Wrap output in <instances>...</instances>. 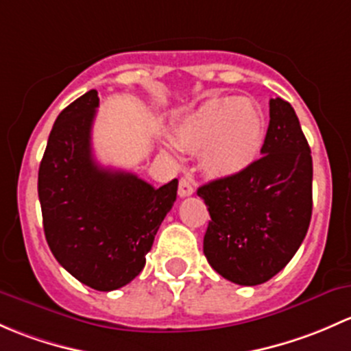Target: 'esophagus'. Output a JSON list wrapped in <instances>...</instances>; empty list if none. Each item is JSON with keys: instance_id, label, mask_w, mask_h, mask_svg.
I'll use <instances>...</instances> for the list:
<instances>
[{"instance_id": "esophagus-1", "label": "esophagus", "mask_w": 351, "mask_h": 351, "mask_svg": "<svg viewBox=\"0 0 351 351\" xmlns=\"http://www.w3.org/2000/svg\"><path fill=\"white\" fill-rule=\"evenodd\" d=\"M194 193V187H193V184L189 182V180L187 179H180L179 180V196L180 197H187V196H191V194Z\"/></svg>"}]
</instances>
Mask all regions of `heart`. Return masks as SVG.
I'll return each instance as SVG.
<instances>
[{"label":"heart","mask_w":351,"mask_h":351,"mask_svg":"<svg viewBox=\"0 0 351 351\" xmlns=\"http://www.w3.org/2000/svg\"><path fill=\"white\" fill-rule=\"evenodd\" d=\"M177 147L201 152V169L211 177H231L254 164L265 140V118L254 101L213 97L174 128Z\"/></svg>","instance_id":"heart-1"}]
</instances>
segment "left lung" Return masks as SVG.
I'll return each mask as SVG.
<instances>
[{
  "label": "left lung",
  "instance_id": "left-lung-1",
  "mask_svg": "<svg viewBox=\"0 0 351 351\" xmlns=\"http://www.w3.org/2000/svg\"><path fill=\"white\" fill-rule=\"evenodd\" d=\"M262 157L240 174L197 189L208 206L204 250L209 265L240 285L272 279L291 262L313 213V157L294 108L270 99Z\"/></svg>",
  "mask_w": 351,
  "mask_h": 351
}]
</instances>
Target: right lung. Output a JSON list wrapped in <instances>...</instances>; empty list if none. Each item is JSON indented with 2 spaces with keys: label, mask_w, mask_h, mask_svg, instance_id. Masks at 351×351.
<instances>
[{
  "label": "right lung",
  "mask_w": 351,
  "mask_h": 351,
  "mask_svg": "<svg viewBox=\"0 0 351 351\" xmlns=\"http://www.w3.org/2000/svg\"><path fill=\"white\" fill-rule=\"evenodd\" d=\"M97 106L91 89L57 117L38 169V199L57 262L79 282L108 292L145 267L174 206L177 179L155 189L132 172L101 167L91 147Z\"/></svg>",
  "instance_id": "obj_1"
}]
</instances>
